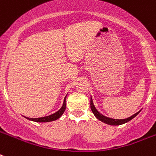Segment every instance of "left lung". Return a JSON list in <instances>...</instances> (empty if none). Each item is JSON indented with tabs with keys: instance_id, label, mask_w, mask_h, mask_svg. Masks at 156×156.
<instances>
[{
	"instance_id": "8db88e82",
	"label": "left lung",
	"mask_w": 156,
	"mask_h": 156,
	"mask_svg": "<svg viewBox=\"0 0 156 156\" xmlns=\"http://www.w3.org/2000/svg\"><path fill=\"white\" fill-rule=\"evenodd\" d=\"M90 109H91V111L94 113V115L95 116V117L97 119H99L100 121H103L104 123H106L108 125H110V126H120V125H122V124H125L126 122H128L130 120H132L133 118H134L138 113H139V112L135 113L133 116H131L130 117H129V118L126 119H123V120H115V119H112V118H108V117H107V116H103L102 114H100L99 112L96 110V108L94 106V104H93V101L92 100L90 99Z\"/></svg>"
}]
</instances>
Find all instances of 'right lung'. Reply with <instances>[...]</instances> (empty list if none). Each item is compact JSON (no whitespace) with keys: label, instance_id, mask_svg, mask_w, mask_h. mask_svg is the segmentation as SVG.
<instances>
[{"label":"right lung","instance_id":"right-lung-1","mask_svg":"<svg viewBox=\"0 0 156 156\" xmlns=\"http://www.w3.org/2000/svg\"><path fill=\"white\" fill-rule=\"evenodd\" d=\"M66 98H65V100H64L63 105H62V107L61 108V109H60L59 111L56 112H55V113L52 114V115H50V116H44V117H40V118H28V117H27V118L30 120V121H35V122H48V121H55V120H56V119H58L59 117L63 114L65 110H66Z\"/></svg>","mask_w":156,"mask_h":156}]
</instances>
